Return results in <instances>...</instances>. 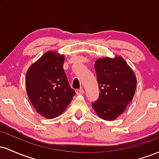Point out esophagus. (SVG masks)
<instances>
[{"mask_svg":"<svg viewBox=\"0 0 159 159\" xmlns=\"http://www.w3.org/2000/svg\"><path fill=\"white\" fill-rule=\"evenodd\" d=\"M84 93L83 89H79V90H76V94L77 95H80V94H83Z\"/></svg>","mask_w":159,"mask_h":159,"instance_id":"esophagus-1","label":"esophagus"}]
</instances>
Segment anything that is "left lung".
<instances>
[{"label":"left lung","mask_w":159,"mask_h":159,"mask_svg":"<svg viewBox=\"0 0 159 159\" xmlns=\"http://www.w3.org/2000/svg\"><path fill=\"white\" fill-rule=\"evenodd\" d=\"M94 67L100 93L92 107L98 117L112 121L123 114L134 97L136 76L120 56L99 58Z\"/></svg>","instance_id":"left-lung-1"}]
</instances>
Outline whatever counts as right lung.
I'll return each instance as SVG.
<instances>
[{
    "instance_id": "obj_1",
    "label": "right lung",
    "mask_w": 159,
    "mask_h": 159,
    "mask_svg": "<svg viewBox=\"0 0 159 159\" xmlns=\"http://www.w3.org/2000/svg\"><path fill=\"white\" fill-rule=\"evenodd\" d=\"M64 55L48 51L29 67L26 90L38 114L47 119L60 116L75 95L63 69Z\"/></svg>"
}]
</instances>
